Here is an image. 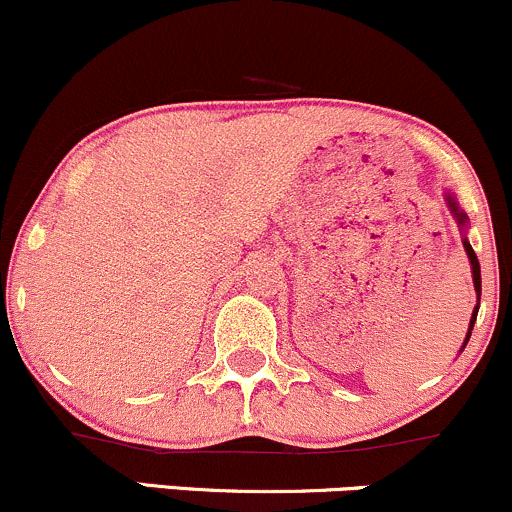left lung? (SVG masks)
<instances>
[{"mask_svg": "<svg viewBox=\"0 0 512 512\" xmlns=\"http://www.w3.org/2000/svg\"><path fill=\"white\" fill-rule=\"evenodd\" d=\"M445 203H447V208H450L452 217H455V222H457L459 232H462V244H464V251H467L469 266H472V280H474V292H476V307H474V312H472V319H469L467 338H464L462 348H459V353H462L464 346H467V343H469V336H472V329H474L476 314H479V302H481V266H479V258H476V254H474L472 244H469V239H467V229H469V217H467V212H464L462 208H459V203H457L455 193L445 191Z\"/></svg>", "mask_w": 512, "mask_h": 512, "instance_id": "left-lung-1", "label": "left lung"}]
</instances>
